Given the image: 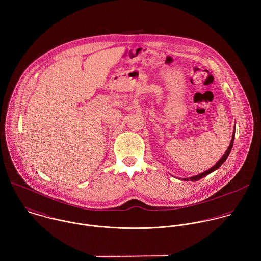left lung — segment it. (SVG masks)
Wrapping results in <instances>:
<instances>
[{"label": "left lung", "instance_id": "8db88e82", "mask_svg": "<svg viewBox=\"0 0 261 261\" xmlns=\"http://www.w3.org/2000/svg\"><path fill=\"white\" fill-rule=\"evenodd\" d=\"M234 137H235V127H234V130H233V134H232V139H231V143H230V145H229V147H228V149L227 150L225 151V153L223 154V156L211 168V169H209V170H207L206 172H204V173H201V174H199V175H196V176H194V177H190V178H182V180L183 181H192V182H194V181H198V180H200V179H202V178H204L205 176H207V175H209V174H211L212 172H214V171H216L217 169H219L220 167H221V165L223 164L224 162L226 161V159L228 158V155H229V153H230V151H231V149H232V147H233V143H234Z\"/></svg>", "mask_w": 261, "mask_h": 261}]
</instances>
